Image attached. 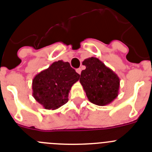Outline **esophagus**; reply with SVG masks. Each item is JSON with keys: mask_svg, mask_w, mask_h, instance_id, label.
<instances>
[{"mask_svg": "<svg viewBox=\"0 0 152 152\" xmlns=\"http://www.w3.org/2000/svg\"><path fill=\"white\" fill-rule=\"evenodd\" d=\"M76 72H77V73L78 74H80V73H81V71H82V69H81L80 68H78V69H76Z\"/></svg>", "mask_w": 152, "mask_h": 152, "instance_id": "obj_1", "label": "esophagus"}]
</instances>
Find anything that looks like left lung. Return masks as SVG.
Wrapping results in <instances>:
<instances>
[{"instance_id": "left-lung-1", "label": "left lung", "mask_w": 152, "mask_h": 152, "mask_svg": "<svg viewBox=\"0 0 152 152\" xmlns=\"http://www.w3.org/2000/svg\"><path fill=\"white\" fill-rule=\"evenodd\" d=\"M83 65L86 69L81 72L80 82L88 100L98 106L107 105L115 100L120 88L117 74L95 57L86 58Z\"/></svg>"}]
</instances>
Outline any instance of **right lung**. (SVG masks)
<instances>
[{
  "instance_id": "add662e5",
  "label": "right lung",
  "mask_w": 152,
  "mask_h": 152,
  "mask_svg": "<svg viewBox=\"0 0 152 152\" xmlns=\"http://www.w3.org/2000/svg\"><path fill=\"white\" fill-rule=\"evenodd\" d=\"M80 75L68 62L58 60L32 80V96L46 110H56L68 102L69 93Z\"/></svg>"
}]
</instances>
